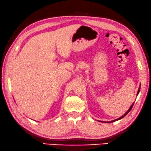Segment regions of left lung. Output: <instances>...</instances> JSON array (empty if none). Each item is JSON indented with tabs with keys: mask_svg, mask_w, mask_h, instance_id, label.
Listing matches in <instances>:
<instances>
[{
	"mask_svg": "<svg viewBox=\"0 0 151 151\" xmlns=\"http://www.w3.org/2000/svg\"><path fill=\"white\" fill-rule=\"evenodd\" d=\"M139 91H140V87H139V90H138V92H137V95H138V94H139ZM133 104H134V103H133ZM133 104L132 105V106H130V108H129V109L128 110H127V112L126 113V114H125L124 115V116H122V117H120V118H118V119H116V120H112V121H111L110 122H109V123H111V122H116V121H117V120H120V119H122V118H123L124 117H125V116H126L127 114H128L129 112V111L131 110H132V108H133Z\"/></svg>",
	"mask_w": 151,
	"mask_h": 151,
	"instance_id": "8db88e82",
	"label": "left lung"
}]
</instances>
